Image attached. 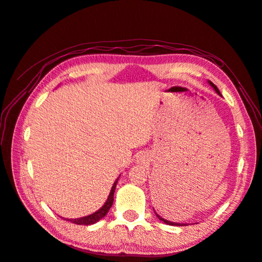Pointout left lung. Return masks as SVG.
Listing matches in <instances>:
<instances>
[{
    "instance_id": "1",
    "label": "left lung",
    "mask_w": 262,
    "mask_h": 262,
    "mask_svg": "<svg viewBox=\"0 0 262 262\" xmlns=\"http://www.w3.org/2000/svg\"><path fill=\"white\" fill-rule=\"evenodd\" d=\"M210 84H211L212 86H213V88H214V90H215L216 92H218L219 95H220V91L218 90V88H216V86H215V85H214L213 83H212V82H210ZM155 214H156L157 218H159V219H160V220H162V221H164V223H165L166 225H171V226H187V224H178V223H172V221H169V220H165V219H163L162 216H160L159 214L156 213V212H155Z\"/></svg>"
}]
</instances>
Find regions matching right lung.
Wrapping results in <instances>:
<instances>
[{"label": "right lung", "mask_w": 262, "mask_h": 262, "mask_svg": "<svg viewBox=\"0 0 262 262\" xmlns=\"http://www.w3.org/2000/svg\"><path fill=\"white\" fill-rule=\"evenodd\" d=\"M118 180V178H117ZM117 180L114 182V185H113L111 192H110V196H108V200L106 201V203L103 204V206L101 209L98 210L95 213H92L90 215H86V216H83V218H77V219H63V220H67V221H71L73 224H76V225H93L96 224L97 221H99L100 219H102L103 216L107 214V212L110 211V209L112 208L113 205V202H114V191L116 188V184H117Z\"/></svg>", "instance_id": "1"}]
</instances>
